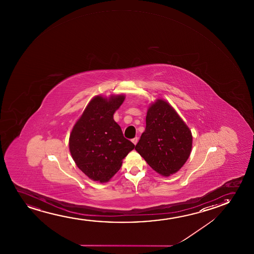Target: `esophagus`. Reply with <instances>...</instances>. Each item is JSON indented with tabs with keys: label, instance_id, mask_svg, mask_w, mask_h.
<instances>
[{
	"label": "esophagus",
	"instance_id": "esophagus-1",
	"mask_svg": "<svg viewBox=\"0 0 254 254\" xmlns=\"http://www.w3.org/2000/svg\"><path fill=\"white\" fill-rule=\"evenodd\" d=\"M138 140H139V138L138 137H134L133 139H132V142L134 144V145H136L137 143H138Z\"/></svg>",
	"mask_w": 254,
	"mask_h": 254
}]
</instances>
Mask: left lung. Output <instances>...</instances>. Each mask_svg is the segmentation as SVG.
<instances>
[{
  "label": "left lung",
  "instance_id": "1",
  "mask_svg": "<svg viewBox=\"0 0 254 254\" xmlns=\"http://www.w3.org/2000/svg\"><path fill=\"white\" fill-rule=\"evenodd\" d=\"M146 129L135 150L157 173L169 176L183 167L191 150L190 129L167 101L150 106Z\"/></svg>",
  "mask_w": 254,
  "mask_h": 254
}]
</instances>
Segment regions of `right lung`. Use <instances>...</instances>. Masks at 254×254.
I'll return each mask as SVG.
<instances>
[{
  "instance_id": "add662e5",
  "label": "right lung",
  "mask_w": 254,
  "mask_h": 254,
  "mask_svg": "<svg viewBox=\"0 0 254 254\" xmlns=\"http://www.w3.org/2000/svg\"><path fill=\"white\" fill-rule=\"evenodd\" d=\"M124 99V95L112 96L109 100L94 97L70 134L71 155L77 167L93 181H109L135 146L123 136L114 120V114Z\"/></svg>"
}]
</instances>
